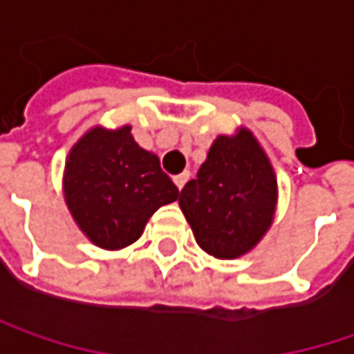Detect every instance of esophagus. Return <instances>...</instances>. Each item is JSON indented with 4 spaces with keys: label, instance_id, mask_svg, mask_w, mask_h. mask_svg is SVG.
I'll list each match as a JSON object with an SVG mask.
<instances>
[{
    "label": "esophagus",
    "instance_id": "34e87169",
    "mask_svg": "<svg viewBox=\"0 0 354 354\" xmlns=\"http://www.w3.org/2000/svg\"><path fill=\"white\" fill-rule=\"evenodd\" d=\"M190 180V172H182V174H178V176H174V184L178 186V190H182L184 188V184Z\"/></svg>",
    "mask_w": 354,
    "mask_h": 354
}]
</instances>
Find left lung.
Listing matches in <instances>:
<instances>
[{
    "mask_svg": "<svg viewBox=\"0 0 354 354\" xmlns=\"http://www.w3.org/2000/svg\"><path fill=\"white\" fill-rule=\"evenodd\" d=\"M277 176L259 140L240 128L218 136L178 198L198 246L222 260L250 252L277 210Z\"/></svg>",
    "mask_w": 354,
    "mask_h": 354,
    "instance_id": "left-lung-1",
    "label": "left lung"
}]
</instances>
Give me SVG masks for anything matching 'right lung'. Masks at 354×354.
Masks as SVG:
<instances>
[{"label":"right lung","instance_id":"right-lung-1","mask_svg":"<svg viewBox=\"0 0 354 354\" xmlns=\"http://www.w3.org/2000/svg\"><path fill=\"white\" fill-rule=\"evenodd\" d=\"M64 196L80 230L106 250H120L142 236L160 206L178 198L156 154L140 148L132 128L95 126L68 154Z\"/></svg>","mask_w":354,"mask_h":354}]
</instances>
